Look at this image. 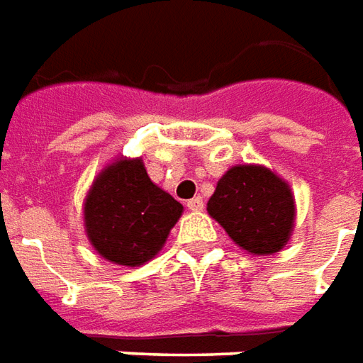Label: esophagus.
I'll return each instance as SVG.
<instances>
[{
    "label": "esophagus",
    "instance_id": "1",
    "mask_svg": "<svg viewBox=\"0 0 363 363\" xmlns=\"http://www.w3.org/2000/svg\"><path fill=\"white\" fill-rule=\"evenodd\" d=\"M187 209L195 211V213H197V211H203L201 197H194V199H189V201H187Z\"/></svg>",
    "mask_w": 363,
    "mask_h": 363
}]
</instances>
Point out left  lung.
<instances>
[{
    "instance_id": "left-lung-1",
    "label": "left lung",
    "mask_w": 363,
    "mask_h": 363,
    "mask_svg": "<svg viewBox=\"0 0 363 363\" xmlns=\"http://www.w3.org/2000/svg\"><path fill=\"white\" fill-rule=\"evenodd\" d=\"M207 211L242 250L276 254L291 236L295 199L291 187L272 169L233 166L218 179Z\"/></svg>"
}]
</instances>
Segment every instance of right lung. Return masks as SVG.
Listing matches in <instances>:
<instances>
[{"label": "right lung", "instance_id": "1", "mask_svg": "<svg viewBox=\"0 0 363 363\" xmlns=\"http://www.w3.org/2000/svg\"><path fill=\"white\" fill-rule=\"evenodd\" d=\"M182 213V203L154 184L140 158H119L89 187L84 227L99 256L136 268L162 250Z\"/></svg>", "mask_w": 363, "mask_h": 363}]
</instances>
